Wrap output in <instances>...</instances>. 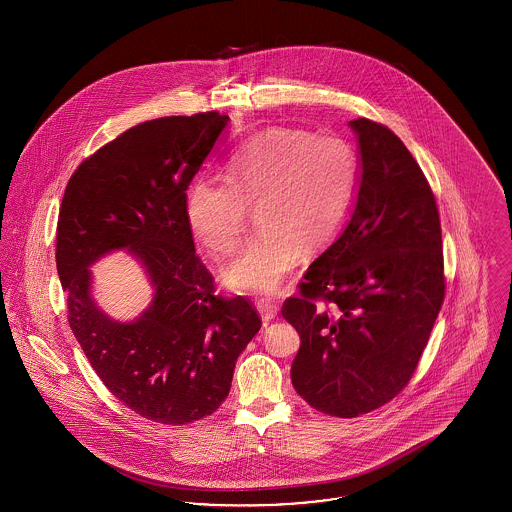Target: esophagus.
<instances>
[{
	"label": "esophagus",
	"mask_w": 512,
	"mask_h": 512,
	"mask_svg": "<svg viewBox=\"0 0 512 512\" xmlns=\"http://www.w3.org/2000/svg\"><path fill=\"white\" fill-rule=\"evenodd\" d=\"M257 311L263 318V322L268 324L272 318L276 317V303L270 301V299H259L257 301Z\"/></svg>",
	"instance_id": "34e87169"
}]
</instances>
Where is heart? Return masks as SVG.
Here are the masks:
<instances>
[{"mask_svg":"<svg viewBox=\"0 0 512 512\" xmlns=\"http://www.w3.org/2000/svg\"><path fill=\"white\" fill-rule=\"evenodd\" d=\"M226 184L197 178L184 201L195 242L211 255L238 249L247 211L259 234L224 268V282L244 293H272L299 249L317 253L340 234L361 182L357 149L332 134L270 128L236 147Z\"/></svg>","mask_w":512,"mask_h":512,"instance_id":"1","label":"heart"}]
</instances>
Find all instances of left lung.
Listing matches in <instances>:
<instances>
[{
  "instance_id": "obj_1",
  "label": "left lung",
  "mask_w": 512,
  "mask_h": 512,
  "mask_svg": "<svg viewBox=\"0 0 512 512\" xmlns=\"http://www.w3.org/2000/svg\"><path fill=\"white\" fill-rule=\"evenodd\" d=\"M349 126L361 161L353 211L282 307L301 338L293 388L340 418L370 413L409 384L445 295L438 205L426 176L388 126Z\"/></svg>"
}]
</instances>
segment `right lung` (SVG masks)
<instances>
[{
    "label": "right lung",
    "mask_w": 512,
    "mask_h": 512,
    "mask_svg": "<svg viewBox=\"0 0 512 512\" xmlns=\"http://www.w3.org/2000/svg\"><path fill=\"white\" fill-rule=\"evenodd\" d=\"M228 121L209 111L132 126L74 171L59 211L55 261L71 330L105 388L161 424L215 413L261 328L247 299L215 293L184 215L186 190ZM117 248L154 286L130 323L107 318L91 297L89 267Z\"/></svg>",
    "instance_id": "right-lung-1"
}]
</instances>
